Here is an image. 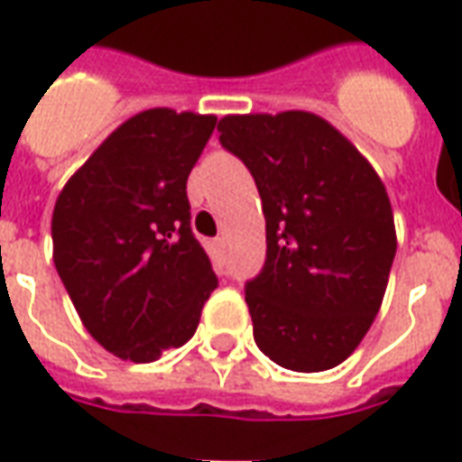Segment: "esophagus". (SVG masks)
I'll return each instance as SVG.
<instances>
[{
	"label": "esophagus",
	"mask_w": 462,
	"mask_h": 462,
	"mask_svg": "<svg viewBox=\"0 0 462 462\" xmlns=\"http://www.w3.org/2000/svg\"><path fill=\"white\" fill-rule=\"evenodd\" d=\"M222 247H225V242H222V237H215V240H212V250L222 252Z\"/></svg>",
	"instance_id": "obj_1"
}]
</instances>
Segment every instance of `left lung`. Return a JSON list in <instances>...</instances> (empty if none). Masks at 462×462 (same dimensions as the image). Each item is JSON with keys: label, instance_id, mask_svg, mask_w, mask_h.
<instances>
[{"label": "left lung", "instance_id": "left-lung-1", "mask_svg": "<svg viewBox=\"0 0 462 462\" xmlns=\"http://www.w3.org/2000/svg\"><path fill=\"white\" fill-rule=\"evenodd\" d=\"M217 131L252 172L267 222V260L245 284L257 346L301 374L339 366L374 324L396 257L383 182L307 111L225 116Z\"/></svg>", "mask_w": 462, "mask_h": 462}]
</instances>
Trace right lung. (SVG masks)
<instances>
[{
  "label": "right lung",
  "instance_id": "right-lung-1",
  "mask_svg": "<svg viewBox=\"0 0 462 462\" xmlns=\"http://www.w3.org/2000/svg\"><path fill=\"white\" fill-rule=\"evenodd\" d=\"M215 123L172 108L133 116L56 198V272L88 334L118 358L148 364L182 346L217 287L185 192Z\"/></svg>",
  "mask_w": 462,
  "mask_h": 462
}]
</instances>
